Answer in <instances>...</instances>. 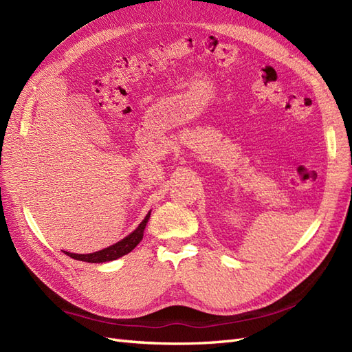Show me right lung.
I'll use <instances>...</instances> for the list:
<instances>
[{"instance_id": "add662e5", "label": "right lung", "mask_w": 352, "mask_h": 352, "mask_svg": "<svg viewBox=\"0 0 352 352\" xmlns=\"http://www.w3.org/2000/svg\"><path fill=\"white\" fill-rule=\"evenodd\" d=\"M150 214L151 212H148L141 225L138 226L136 230H133L129 236H126L124 239L111 245V247H109V248H104L101 251L92 252V254H73V252H66V251H65V254H67L69 257H72L74 260L87 261V263H105V261H113L119 257H123V255L131 252L136 247V245L142 241L144 229L146 226L148 220H150Z\"/></svg>"}]
</instances>
